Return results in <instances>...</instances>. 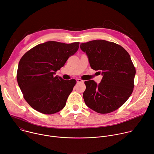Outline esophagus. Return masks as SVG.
Masks as SVG:
<instances>
[{
	"label": "esophagus",
	"instance_id": "34e87169",
	"mask_svg": "<svg viewBox=\"0 0 154 154\" xmlns=\"http://www.w3.org/2000/svg\"><path fill=\"white\" fill-rule=\"evenodd\" d=\"M76 81H77V83H79V82H83V80H81V79H77L76 80Z\"/></svg>",
	"mask_w": 154,
	"mask_h": 154
}]
</instances>
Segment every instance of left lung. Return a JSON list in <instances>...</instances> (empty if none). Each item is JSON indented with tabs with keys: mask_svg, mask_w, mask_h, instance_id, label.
I'll list each match as a JSON object with an SVG mask.
<instances>
[{
	"mask_svg": "<svg viewBox=\"0 0 154 154\" xmlns=\"http://www.w3.org/2000/svg\"><path fill=\"white\" fill-rule=\"evenodd\" d=\"M91 68L102 75L99 83L85 81L83 97L85 104L101 114L111 113L121 106L133 92L136 70L128 53L117 44L93 40L80 44Z\"/></svg>",
	"mask_w": 154,
	"mask_h": 154,
	"instance_id": "obj_1",
	"label": "left lung"
}]
</instances>
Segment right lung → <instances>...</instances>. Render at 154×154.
Segmentation results:
<instances>
[{
    "mask_svg": "<svg viewBox=\"0 0 154 154\" xmlns=\"http://www.w3.org/2000/svg\"><path fill=\"white\" fill-rule=\"evenodd\" d=\"M79 42L48 41L27 52L18 64L17 80L25 100L35 110L46 115L60 112L76 83L55 75L68 58L79 49Z\"/></svg>",
    "mask_w": 154,
    "mask_h": 154,
    "instance_id": "right-lung-1",
    "label": "right lung"
}]
</instances>
